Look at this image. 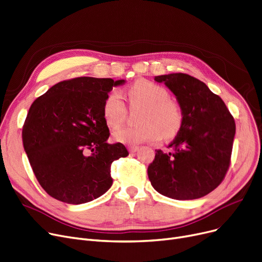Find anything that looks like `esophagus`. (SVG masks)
Segmentation results:
<instances>
[{
  "label": "esophagus",
  "mask_w": 262,
  "mask_h": 262,
  "mask_svg": "<svg viewBox=\"0 0 262 262\" xmlns=\"http://www.w3.org/2000/svg\"><path fill=\"white\" fill-rule=\"evenodd\" d=\"M138 150H139V146H137V145H136V146H128V152L129 153H136Z\"/></svg>",
  "instance_id": "esophagus-1"
}]
</instances>
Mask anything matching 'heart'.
<instances>
[{"label":"heart","mask_w":262,"mask_h":262,"mask_svg":"<svg viewBox=\"0 0 262 262\" xmlns=\"http://www.w3.org/2000/svg\"><path fill=\"white\" fill-rule=\"evenodd\" d=\"M130 106H141L138 126L126 127L113 134V140L129 146L144 142L172 138L180 132L184 121L183 110L177 101L168 98V91L149 80H138L126 91ZM103 118L112 129L124 122L126 108L118 91L110 92L103 103Z\"/></svg>","instance_id":"b5f03b06"}]
</instances>
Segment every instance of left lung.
I'll use <instances>...</instances> for the list:
<instances>
[{
  "instance_id": "left-lung-1",
  "label": "left lung",
  "mask_w": 262,
  "mask_h": 262,
  "mask_svg": "<svg viewBox=\"0 0 262 262\" xmlns=\"http://www.w3.org/2000/svg\"><path fill=\"white\" fill-rule=\"evenodd\" d=\"M174 94L183 125L169 144L156 150L147 176L156 191L176 200H192L217 187L229 168L235 123L223 99L206 83L186 74L156 76Z\"/></svg>"
}]
</instances>
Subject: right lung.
<instances>
[{"label": "right lung", "mask_w": 262, "mask_h": 262, "mask_svg": "<svg viewBox=\"0 0 262 262\" xmlns=\"http://www.w3.org/2000/svg\"><path fill=\"white\" fill-rule=\"evenodd\" d=\"M125 80L80 77L51 86L29 109L22 141L40 186L56 200L92 201L112 185L110 166L128 155L110 144L103 103Z\"/></svg>", "instance_id": "1"}]
</instances>
